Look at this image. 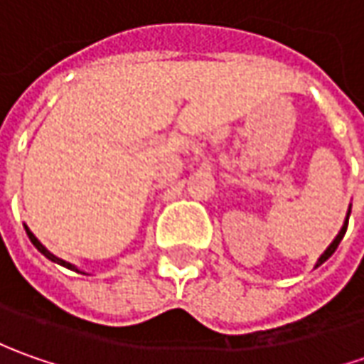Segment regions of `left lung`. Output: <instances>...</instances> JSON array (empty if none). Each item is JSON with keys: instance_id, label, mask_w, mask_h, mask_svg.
<instances>
[{"instance_id": "obj_1", "label": "left lung", "mask_w": 364, "mask_h": 364, "mask_svg": "<svg viewBox=\"0 0 364 364\" xmlns=\"http://www.w3.org/2000/svg\"><path fill=\"white\" fill-rule=\"evenodd\" d=\"M348 217H350V206H348V213H346V218H344L341 231H338V235L334 237V241H332V243L326 247V251H324V253H322V255L318 257V261H316V267H320V265H322V263H324V261H326V259H328L330 255H332V253L336 251V247L341 245V241H343V237H344V232H346V227H348Z\"/></svg>"}]
</instances>
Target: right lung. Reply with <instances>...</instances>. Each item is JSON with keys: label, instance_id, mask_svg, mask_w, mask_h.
I'll use <instances>...</instances> for the list:
<instances>
[{"label": "right lung", "instance_id": "obj_1", "mask_svg": "<svg viewBox=\"0 0 364 364\" xmlns=\"http://www.w3.org/2000/svg\"><path fill=\"white\" fill-rule=\"evenodd\" d=\"M23 229H26V232H28V237H30V241H32V245H34L36 249H38V251H40V253H42V255H44V257L50 259V261H52V263H58V265H63V267H66V269H70V272L85 273V272H80V269H78L77 265H73V263H68V261H64V259L56 257V255H54V253H50L48 249H46V247H44V245H42V243H40V241H38V239H36V235H34V232L30 231V229H28V227H26V225H23Z\"/></svg>", "mask_w": 364, "mask_h": 364}]
</instances>
